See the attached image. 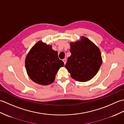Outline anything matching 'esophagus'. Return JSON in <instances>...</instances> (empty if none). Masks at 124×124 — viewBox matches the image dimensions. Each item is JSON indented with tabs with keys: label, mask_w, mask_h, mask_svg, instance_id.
I'll return each mask as SVG.
<instances>
[{
	"label": "esophagus",
	"mask_w": 124,
	"mask_h": 124,
	"mask_svg": "<svg viewBox=\"0 0 124 124\" xmlns=\"http://www.w3.org/2000/svg\"><path fill=\"white\" fill-rule=\"evenodd\" d=\"M63 61L64 64H66V62H67V59H63Z\"/></svg>",
	"instance_id": "obj_1"
}]
</instances>
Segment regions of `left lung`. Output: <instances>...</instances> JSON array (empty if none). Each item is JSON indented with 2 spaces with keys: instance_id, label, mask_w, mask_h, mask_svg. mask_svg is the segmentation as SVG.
<instances>
[{
  "instance_id": "1",
  "label": "left lung",
  "mask_w": 124,
  "mask_h": 124,
  "mask_svg": "<svg viewBox=\"0 0 124 124\" xmlns=\"http://www.w3.org/2000/svg\"><path fill=\"white\" fill-rule=\"evenodd\" d=\"M71 55L68 57L65 68L71 77L80 82L93 78L98 72L102 59L100 49L85 37L81 40L70 43Z\"/></svg>"
}]
</instances>
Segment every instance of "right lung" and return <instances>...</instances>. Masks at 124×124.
<instances>
[{"label":"right lung","instance_id":"obj_1","mask_svg":"<svg viewBox=\"0 0 124 124\" xmlns=\"http://www.w3.org/2000/svg\"><path fill=\"white\" fill-rule=\"evenodd\" d=\"M25 65L31 80L39 85H48L54 82L58 70L64 64L51 45L39 41L28 53Z\"/></svg>","mask_w":124,"mask_h":124}]
</instances>
